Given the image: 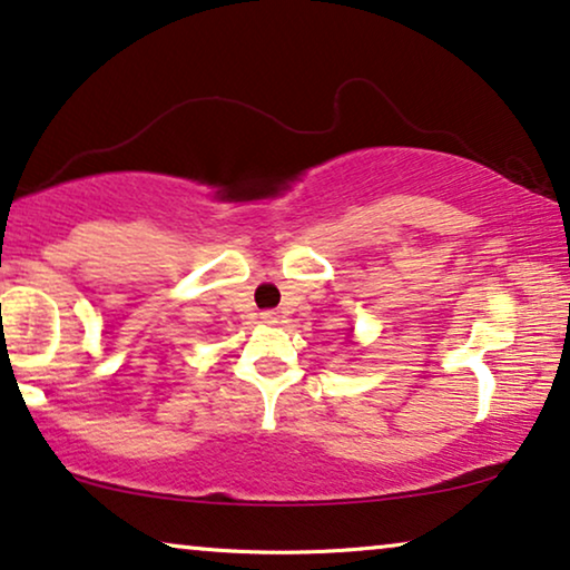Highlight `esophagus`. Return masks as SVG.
Wrapping results in <instances>:
<instances>
[{"instance_id":"34e87169","label":"esophagus","mask_w":570,"mask_h":570,"mask_svg":"<svg viewBox=\"0 0 570 570\" xmlns=\"http://www.w3.org/2000/svg\"><path fill=\"white\" fill-rule=\"evenodd\" d=\"M262 322L277 324L279 322V314H277V311H262Z\"/></svg>"}]
</instances>
